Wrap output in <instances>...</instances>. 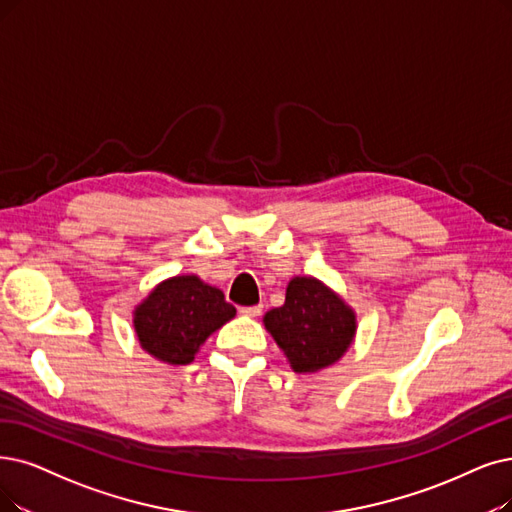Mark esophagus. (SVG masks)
Masks as SVG:
<instances>
[{
  "label": "esophagus",
  "mask_w": 512,
  "mask_h": 512,
  "mask_svg": "<svg viewBox=\"0 0 512 512\" xmlns=\"http://www.w3.org/2000/svg\"><path fill=\"white\" fill-rule=\"evenodd\" d=\"M241 315L245 317H258L262 313V304H254V306H241L239 309Z\"/></svg>",
  "instance_id": "34e87169"
}]
</instances>
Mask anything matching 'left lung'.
<instances>
[{
	"label": "left lung",
	"instance_id": "left-lung-1",
	"mask_svg": "<svg viewBox=\"0 0 512 512\" xmlns=\"http://www.w3.org/2000/svg\"><path fill=\"white\" fill-rule=\"evenodd\" d=\"M264 325L294 372H317L336 363L355 336V315L313 277H296L285 304L264 315Z\"/></svg>",
	"mask_w": 512,
	"mask_h": 512
}]
</instances>
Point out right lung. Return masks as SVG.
<instances>
[{
  "instance_id": "1",
  "label": "right lung",
  "mask_w": 512,
  "mask_h": 512,
  "mask_svg": "<svg viewBox=\"0 0 512 512\" xmlns=\"http://www.w3.org/2000/svg\"><path fill=\"white\" fill-rule=\"evenodd\" d=\"M235 306L195 275L159 283L134 313L140 346L159 361L187 365L199 346L229 319Z\"/></svg>"
}]
</instances>
